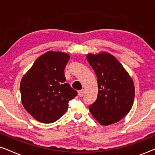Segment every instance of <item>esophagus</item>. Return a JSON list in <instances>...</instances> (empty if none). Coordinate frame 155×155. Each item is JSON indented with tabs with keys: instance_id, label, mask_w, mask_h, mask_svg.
<instances>
[{
	"instance_id": "obj_1",
	"label": "esophagus",
	"mask_w": 155,
	"mask_h": 155,
	"mask_svg": "<svg viewBox=\"0 0 155 155\" xmlns=\"http://www.w3.org/2000/svg\"><path fill=\"white\" fill-rule=\"evenodd\" d=\"M78 95H79L80 97H82L84 94V90H79L78 92Z\"/></svg>"
}]
</instances>
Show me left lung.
I'll return each mask as SVG.
<instances>
[{"mask_svg": "<svg viewBox=\"0 0 155 155\" xmlns=\"http://www.w3.org/2000/svg\"><path fill=\"white\" fill-rule=\"evenodd\" d=\"M87 60L97 77L98 95L89 106L93 117L102 126L123 119L130 111L135 97L132 78L113 55L102 51L88 54Z\"/></svg>", "mask_w": 155, "mask_h": 155, "instance_id": "8db88e82", "label": "left lung"}]
</instances>
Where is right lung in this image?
<instances>
[{
	"label": "right lung",
	"mask_w": 155,
	"mask_h": 155,
	"mask_svg": "<svg viewBox=\"0 0 155 155\" xmlns=\"http://www.w3.org/2000/svg\"><path fill=\"white\" fill-rule=\"evenodd\" d=\"M69 54L47 51L38 58L20 82L21 100L25 110L38 121L51 124L68 108L77 91L65 83L64 70Z\"/></svg>",
	"instance_id": "right-lung-1"
}]
</instances>
